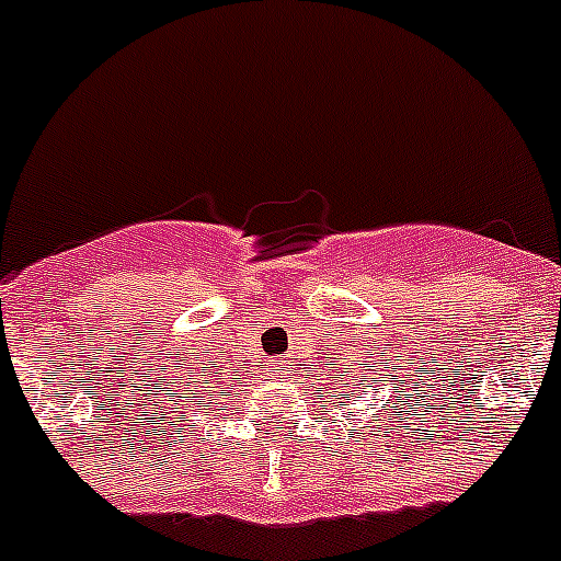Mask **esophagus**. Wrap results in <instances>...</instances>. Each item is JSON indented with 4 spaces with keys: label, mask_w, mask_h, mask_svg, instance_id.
Here are the masks:
<instances>
[{
    "label": "esophagus",
    "mask_w": 561,
    "mask_h": 561,
    "mask_svg": "<svg viewBox=\"0 0 561 561\" xmlns=\"http://www.w3.org/2000/svg\"><path fill=\"white\" fill-rule=\"evenodd\" d=\"M275 365H280V368H284V362H280V359H277V362H275Z\"/></svg>",
    "instance_id": "34e87169"
}]
</instances>
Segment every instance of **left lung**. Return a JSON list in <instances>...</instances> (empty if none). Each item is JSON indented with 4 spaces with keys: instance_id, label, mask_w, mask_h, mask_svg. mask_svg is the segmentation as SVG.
<instances>
[{
    "instance_id": "obj_1",
    "label": "left lung",
    "mask_w": 561,
    "mask_h": 561,
    "mask_svg": "<svg viewBox=\"0 0 561 561\" xmlns=\"http://www.w3.org/2000/svg\"><path fill=\"white\" fill-rule=\"evenodd\" d=\"M381 365H388V362L381 359H374V356H356V359H351V365H345L342 370H336L334 379L340 381V390H342V399L348 401H365L370 396V399L376 401L374 393H390V399L385 401V404H393L392 396L396 394L397 399H408L410 390H408V381L401 379L399 376V385H393V390H390V374H385L381 370ZM401 368V365H399ZM336 390V388H334ZM381 415V410H376V419Z\"/></svg>"
}]
</instances>
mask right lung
<instances>
[{"label": "right lung", "mask_w": 561, "mask_h": 561, "mask_svg": "<svg viewBox=\"0 0 561 561\" xmlns=\"http://www.w3.org/2000/svg\"><path fill=\"white\" fill-rule=\"evenodd\" d=\"M196 365V362H193ZM199 365H205V362H199ZM202 379L199 381H185V376H180V393H176V399L182 401V408H185V401H193V399H202V396L207 393L205 388H210V379H207V370H199ZM187 383L188 388L185 389L184 385ZM173 385V381H171Z\"/></svg>", "instance_id": "1"}]
</instances>
